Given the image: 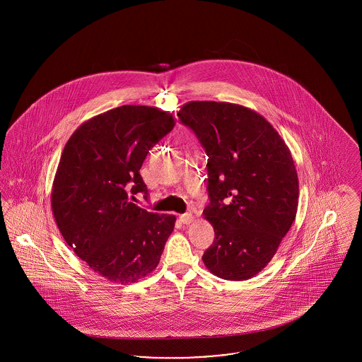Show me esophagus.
<instances>
[{
  "label": "esophagus",
  "mask_w": 362,
  "mask_h": 362,
  "mask_svg": "<svg viewBox=\"0 0 362 362\" xmlns=\"http://www.w3.org/2000/svg\"><path fill=\"white\" fill-rule=\"evenodd\" d=\"M180 223H183V224L189 225L194 221V216L191 214V213H186V214H182L180 217Z\"/></svg>",
  "instance_id": "esophagus-1"
}]
</instances>
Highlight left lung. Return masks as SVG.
<instances>
[{
  "mask_svg": "<svg viewBox=\"0 0 362 362\" xmlns=\"http://www.w3.org/2000/svg\"><path fill=\"white\" fill-rule=\"evenodd\" d=\"M177 117L207 155L210 204L204 216L214 241L202 260L223 279H250L276 255L296 218L292 153L269 122L240 104L189 102Z\"/></svg>",
  "mask_w": 362,
  "mask_h": 362,
  "instance_id": "1",
  "label": "left lung"
}]
</instances>
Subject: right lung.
I'll use <instances>...</instances> for the list:
<instances>
[{"label":"right lung","mask_w":362,"mask_h":362,"mask_svg":"<svg viewBox=\"0 0 362 362\" xmlns=\"http://www.w3.org/2000/svg\"><path fill=\"white\" fill-rule=\"evenodd\" d=\"M175 126L170 112L121 105L84 122L66 142L52 189L57 226L99 276L132 284L151 274L175 228L173 214L130 202L148 189L139 170L152 146Z\"/></svg>","instance_id":"obj_1"}]
</instances>
